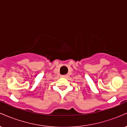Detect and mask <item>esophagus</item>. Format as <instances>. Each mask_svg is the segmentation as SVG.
Listing matches in <instances>:
<instances>
[{"mask_svg": "<svg viewBox=\"0 0 127 127\" xmlns=\"http://www.w3.org/2000/svg\"><path fill=\"white\" fill-rule=\"evenodd\" d=\"M62 77H63V78H66V77H67V75H62Z\"/></svg>", "mask_w": 127, "mask_h": 127, "instance_id": "obj_1", "label": "esophagus"}]
</instances>
